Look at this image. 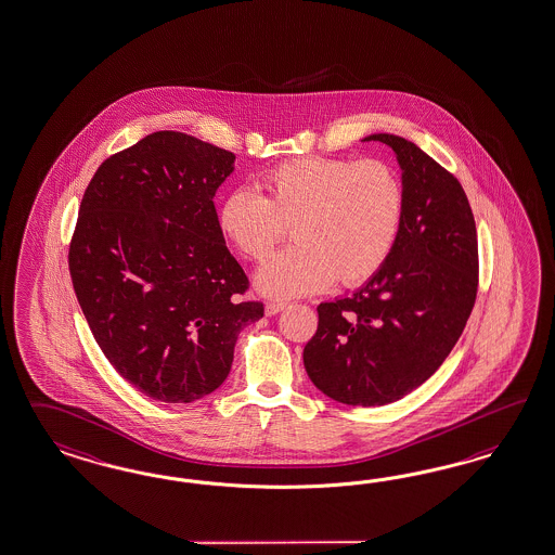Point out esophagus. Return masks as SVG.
Wrapping results in <instances>:
<instances>
[{
  "mask_svg": "<svg viewBox=\"0 0 555 555\" xmlns=\"http://www.w3.org/2000/svg\"><path fill=\"white\" fill-rule=\"evenodd\" d=\"M285 308H287L285 301H270V304L266 306V315H275V313L282 312Z\"/></svg>",
  "mask_w": 555,
  "mask_h": 555,
  "instance_id": "1",
  "label": "esophagus"
}]
</instances>
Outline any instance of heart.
Here are the masks:
<instances>
[{"instance_id":"1","label":"heart","mask_w":555,"mask_h":555,"mask_svg":"<svg viewBox=\"0 0 555 555\" xmlns=\"http://www.w3.org/2000/svg\"><path fill=\"white\" fill-rule=\"evenodd\" d=\"M406 207L397 169L378 158H294L266 172L257 193L235 189L219 225L243 256L261 261L292 228L294 245L256 273L268 298L366 282L392 254Z\"/></svg>"}]
</instances>
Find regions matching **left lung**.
<instances>
[{"instance_id":"obj_1","label":"left lung","mask_w":555,"mask_h":555,"mask_svg":"<svg viewBox=\"0 0 555 555\" xmlns=\"http://www.w3.org/2000/svg\"><path fill=\"white\" fill-rule=\"evenodd\" d=\"M397 155L402 228L383 268L352 296L318 306L304 366L326 397L383 406L428 380L451 354L477 298V228L461 183L416 144L370 134Z\"/></svg>"}]
</instances>
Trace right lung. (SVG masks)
<instances>
[{
    "instance_id": "obj_1",
    "label": "right lung",
    "mask_w": 555,
    "mask_h": 555,
    "mask_svg": "<svg viewBox=\"0 0 555 555\" xmlns=\"http://www.w3.org/2000/svg\"><path fill=\"white\" fill-rule=\"evenodd\" d=\"M235 155L158 130L106 158L80 203L72 284L100 350L144 397L193 402L225 383L247 275L229 254L214 197Z\"/></svg>"
}]
</instances>
